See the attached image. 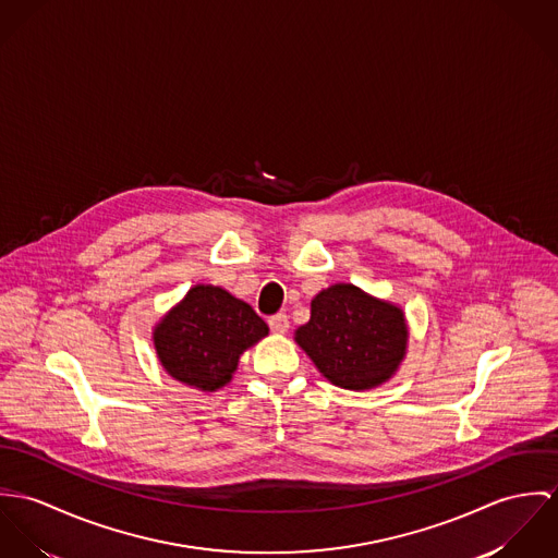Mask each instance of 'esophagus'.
I'll list each match as a JSON object with an SVG mask.
<instances>
[{
	"mask_svg": "<svg viewBox=\"0 0 558 558\" xmlns=\"http://www.w3.org/2000/svg\"><path fill=\"white\" fill-rule=\"evenodd\" d=\"M269 327L274 333H287L289 331V316L284 312H278L274 316H269Z\"/></svg>",
	"mask_w": 558,
	"mask_h": 558,
	"instance_id": "esophagus-1",
	"label": "esophagus"
}]
</instances>
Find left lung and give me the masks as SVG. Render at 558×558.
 <instances>
[{"instance_id":"1","label":"left lung","mask_w":558,"mask_h":558,"mask_svg":"<svg viewBox=\"0 0 558 558\" xmlns=\"http://www.w3.org/2000/svg\"><path fill=\"white\" fill-rule=\"evenodd\" d=\"M293 338L331 385L366 391L387 383L404 362L409 323L398 304L338 282L312 298L310 320Z\"/></svg>"}]
</instances>
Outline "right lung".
I'll return each instance as SVG.
<instances>
[{
    "mask_svg": "<svg viewBox=\"0 0 558 558\" xmlns=\"http://www.w3.org/2000/svg\"><path fill=\"white\" fill-rule=\"evenodd\" d=\"M269 333L246 302L222 287L194 284L151 331L165 372L182 385L211 393L227 387L240 357Z\"/></svg>",
    "mask_w": 558,
    "mask_h": 558,
    "instance_id": "1",
    "label": "right lung"
}]
</instances>
